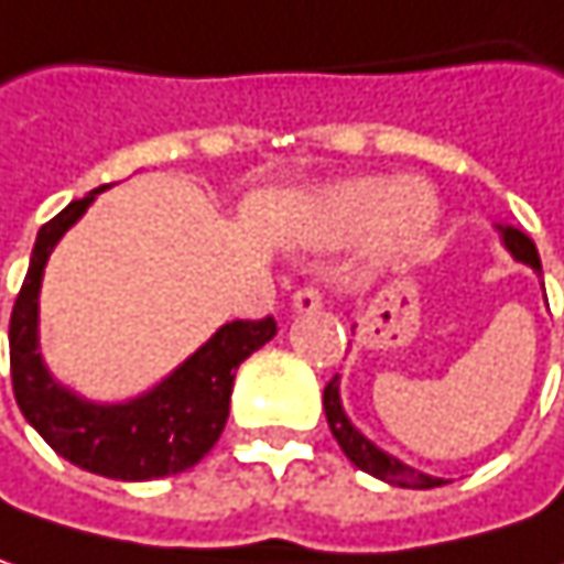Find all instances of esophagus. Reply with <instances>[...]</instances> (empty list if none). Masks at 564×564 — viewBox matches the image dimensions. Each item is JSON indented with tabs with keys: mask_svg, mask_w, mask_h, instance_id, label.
Wrapping results in <instances>:
<instances>
[{
	"mask_svg": "<svg viewBox=\"0 0 564 564\" xmlns=\"http://www.w3.org/2000/svg\"><path fill=\"white\" fill-rule=\"evenodd\" d=\"M323 306V293L316 290V286H300L296 293H293V310L296 313H313V310H319Z\"/></svg>",
	"mask_w": 564,
	"mask_h": 564,
	"instance_id": "esophagus-1",
	"label": "esophagus"
}]
</instances>
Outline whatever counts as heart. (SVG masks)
<instances>
[{"instance_id": "1", "label": "heart", "mask_w": 564, "mask_h": 564, "mask_svg": "<svg viewBox=\"0 0 564 564\" xmlns=\"http://www.w3.org/2000/svg\"><path fill=\"white\" fill-rule=\"evenodd\" d=\"M438 199L423 180H345L329 186L310 216L313 245H348L365 235V254L375 268H387L413 254L433 231Z\"/></svg>"}]
</instances>
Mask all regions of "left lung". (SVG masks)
Returning a JSON list of instances; mask_svg holds the SVG:
<instances>
[{"mask_svg": "<svg viewBox=\"0 0 564 564\" xmlns=\"http://www.w3.org/2000/svg\"><path fill=\"white\" fill-rule=\"evenodd\" d=\"M497 231H500V238H503L507 251H510L517 261L530 264L536 274H542L536 245H533V238H530V235H523V231L513 229V226H497ZM323 406H326V420H329V430H333L335 442L341 445V452L348 455V462H351L355 468H361V471H368V475H375V478H381V481H387V485H393V487L426 490V487L445 485L442 478L423 475V471H416V468L403 465L400 458L387 455L384 448H378L368 435L361 433V430L348 420V413H345V406H341V397H338V375H335L333 381L326 384Z\"/></svg>", "mask_w": 564, "mask_h": 564, "instance_id": "obj_1", "label": "left lung"}]
</instances>
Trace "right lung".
Segmentation results:
<instances>
[{"mask_svg":"<svg viewBox=\"0 0 564 564\" xmlns=\"http://www.w3.org/2000/svg\"><path fill=\"white\" fill-rule=\"evenodd\" d=\"M106 186L74 199L44 223L9 323L12 390L37 435L83 471L116 481H151L193 468L226 430L238 365L278 335V323L235 319L219 326L161 384L126 403H96L54 381L37 345V296L44 264L64 231Z\"/></svg>","mask_w":564,"mask_h":564,"instance_id":"1","label":"right lung"}]
</instances>
